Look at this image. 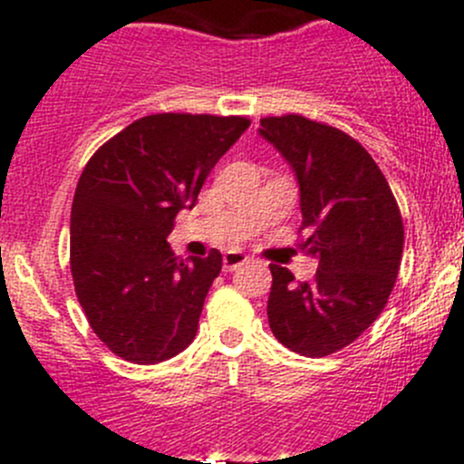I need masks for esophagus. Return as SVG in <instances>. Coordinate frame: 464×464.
Wrapping results in <instances>:
<instances>
[{
    "label": "esophagus",
    "instance_id": "obj_1",
    "mask_svg": "<svg viewBox=\"0 0 464 464\" xmlns=\"http://www.w3.org/2000/svg\"><path fill=\"white\" fill-rule=\"evenodd\" d=\"M246 260H249V258H246L242 251H228V254H224V269H227V271L237 269V266L245 265Z\"/></svg>",
    "mask_w": 464,
    "mask_h": 464
}]
</instances>
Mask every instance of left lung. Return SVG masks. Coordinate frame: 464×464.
<instances>
[{"mask_svg": "<svg viewBox=\"0 0 464 464\" xmlns=\"http://www.w3.org/2000/svg\"><path fill=\"white\" fill-rule=\"evenodd\" d=\"M301 190V249L319 260L312 283L271 265L266 303L276 339L303 357L353 343L386 307L400 274L404 224L386 177L362 143L301 114L260 121Z\"/></svg>", "mask_w": 464, "mask_h": 464, "instance_id": "left-lung-1", "label": "left lung"}]
</instances>
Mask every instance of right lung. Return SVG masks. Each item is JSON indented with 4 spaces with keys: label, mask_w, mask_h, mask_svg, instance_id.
<instances>
[{
    "label": "right lung",
    "mask_w": 464,
    "mask_h": 464,
    "mask_svg": "<svg viewBox=\"0 0 464 464\" xmlns=\"http://www.w3.org/2000/svg\"><path fill=\"white\" fill-rule=\"evenodd\" d=\"M251 125L245 116L152 114L93 152L72 204V276L98 339L159 363L193 343L222 254L181 260L166 237Z\"/></svg>",
    "instance_id": "1"
}]
</instances>
